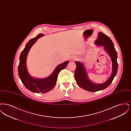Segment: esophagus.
I'll return each mask as SVG.
<instances>
[{
  "label": "esophagus",
  "instance_id": "obj_1",
  "mask_svg": "<svg viewBox=\"0 0 131 131\" xmlns=\"http://www.w3.org/2000/svg\"><path fill=\"white\" fill-rule=\"evenodd\" d=\"M77 60H78V57L74 56L71 57V59H70V60H71V61H75Z\"/></svg>",
  "mask_w": 131,
  "mask_h": 131
}]
</instances>
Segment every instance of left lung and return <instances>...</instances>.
<instances>
[{"label":"left lung","mask_w":131,"mask_h":131,"mask_svg":"<svg viewBox=\"0 0 131 131\" xmlns=\"http://www.w3.org/2000/svg\"><path fill=\"white\" fill-rule=\"evenodd\" d=\"M95 43L97 45L104 46L105 50L111 57L112 62V72L110 78L105 83L99 84H95L88 79L83 65L81 63L75 61L76 69L75 70V78L76 82L80 87L90 92L100 91L108 87L112 82L118 70L117 51L114 48L112 40L106 34L100 32Z\"/></svg>","instance_id":"left-lung-1"}]
</instances>
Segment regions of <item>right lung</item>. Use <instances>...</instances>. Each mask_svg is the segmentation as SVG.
Wrapping results in <instances>:
<instances>
[{
    "label": "right lung",
    "mask_w": 131,
    "mask_h": 131,
    "mask_svg": "<svg viewBox=\"0 0 131 131\" xmlns=\"http://www.w3.org/2000/svg\"><path fill=\"white\" fill-rule=\"evenodd\" d=\"M44 35V34H39L36 37L32 39L28 42L25 49L20 53L18 67L19 77L25 87L32 92L38 93L40 92L45 93L52 89L56 84L57 77L59 72L67 66L69 63L68 61H67L57 66L52 74L45 79H33L29 75L26 65L27 54L31 47L36 42L38 39Z\"/></svg>",
    "instance_id": "obj_1"
}]
</instances>
